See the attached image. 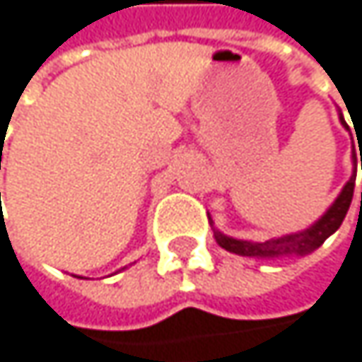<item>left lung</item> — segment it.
Here are the masks:
<instances>
[{"label":"left lung","instance_id":"8db88e82","mask_svg":"<svg viewBox=\"0 0 362 362\" xmlns=\"http://www.w3.org/2000/svg\"><path fill=\"white\" fill-rule=\"evenodd\" d=\"M339 122L346 131H350V126L344 119V113L339 111ZM356 165L358 158L356 154H352V175L346 182V187L341 189V193L337 195L330 204V208L307 229H300L296 234H286L281 238H270L266 243H251V240H238V238H231L225 236L223 231H218L212 225V218L208 214V221L212 225L214 231V240L218 243V247H223L229 253H236L243 257H257V259H276V257H290V255H309L311 251H315L317 247L324 245V240L328 236H332L334 231L339 229V225L344 223L350 204H352V195H354V182H356ZM361 169H362V152H361ZM361 206H362V193H361Z\"/></svg>","mask_w":362,"mask_h":362}]
</instances>
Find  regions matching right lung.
<instances>
[{
    "instance_id": "1",
    "label": "right lung",
    "mask_w": 362,
    "mask_h": 362,
    "mask_svg": "<svg viewBox=\"0 0 362 362\" xmlns=\"http://www.w3.org/2000/svg\"><path fill=\"white\" fill-rule=\"evenodd\" d=\"M1 150H4V148H1ZM1 150H0V169H1ZM1 197V195H0Z\"/></svg>"
}]
</instances>
